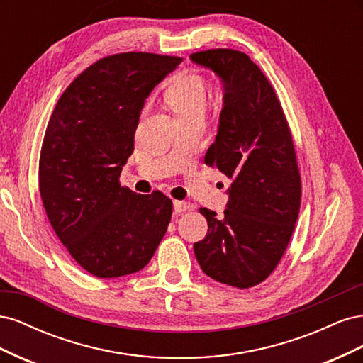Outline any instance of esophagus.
Masks as SVG:
<instances>
[{
    "instance_id": "esophagus-1",
    "label": "esophagus",
    "mask_w": 363,
    "mask_h": 363,
    "mask_svg": "<svg viewBox=\"0 0 363 363\" xmlns=\"http://www.w3.org/2000/svg\"><path fill=\"white\" fill-rule=\"evenodd\" d=\"M174 211L177 212V213H184V212H188V211H192V204L188 203V201L175 200L174 201Z\"/></svg>"
}]
</instances>
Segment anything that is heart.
<instances>
[{"label": "heart", "instance_id": "b5f03b06", "mask_svg": "<svg viewBox=\"0 0 363 363\" xmlns=\"http://www.w3.org/2000/svg\"><path fill=\"white\" fill-rule=\"evenodd\" d=\"M164 100L168 101L179 119L204 115L208 101V84L200 74H179L174 77L168 89L164 91Z\"/></svg>", "mask_w": 363, "mask_h": 363}]
</instances>
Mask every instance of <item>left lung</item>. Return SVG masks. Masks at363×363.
I'll return each instance as SVG.
<instances>
[{
  "instance_id": "1",
  "label": "left lung",
  "mask_w": 363,
  "mask_h": 363,
  "mask_svg": "<svg viewBox=\"0 0 363 363\" xmlns=\"http://www.w3.org/2000/svg\"><path fill=\"white\" fill-rule=\"evenodd\" d=\"M224 83L218 135L204 162L233 179L224 216L206 207L207 235L194 244L201 269L247 289L268 279L288 248L301 201V177L291 128L276 91L245 52L191 54Z\"/></svg>"
}]
</instances>
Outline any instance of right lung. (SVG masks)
I'll list each match as a JSON object with an SVG mask.
<instances>
[{"label": "right lung", "mask_w": 363, "mask_h": 363, "mask_svg": "<svg viewBox=\"0 0 363 363\" xmlns=\"http://www.w3.org/2000/svg\"><path fill=\"white\" fill-rule=\"evenodd\" d=\"M182 60L140 51L96 60L67 87L48 121L40 199L60 242L95 277L140 271L167 233L171 199L130 191L119 175L135 150L145 98Z\"/></svg>", "instance_id": "obj_1"}]
</instances>
